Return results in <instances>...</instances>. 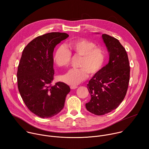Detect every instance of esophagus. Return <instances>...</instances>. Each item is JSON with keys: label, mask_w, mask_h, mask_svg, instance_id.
<instances>
[{"label": "esophagus", "mask_w": 149, "mask_h": 149, "mask_svg": "<svg viewBox=\"0 0 149 149\" xmlns=\"http://www.w3.org/2000/svg\"><path fill=\"white\" fill-rule=\"evenodd\" d=\"M70 88H71V89H72V90H74V89H76V88H78V87L77 86H71V87H70Z\"/></svg>", "instance_id": "34e87169"}]
</instances>
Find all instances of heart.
<instances>
[{"label": "heart", "mask_w": 149, "mask_h": 149, "mask_svg": "<svg viewBox=\"0 0 149 149\" xmlns=\"http://www.w3.org/2000/svg\"><path fill=\"white\" fill-rule=\"evenodd\" d=\"M70 51L63 46L57 48L54 61L60 67H67L71 62V53L81 58L79 63L80 68L71 69L60 77V79L70 86H75L86 80L89 75L98 74L104 67L106 55L105 50L96 46L94 42L86 39L79 38L71 40L68 44Z\"/></svg>", "instance_id": "obj_1"}]
</instances>
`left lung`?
Wrapping results in <instances>:
<instances>
[{
	"label": "left lung",
	"mask_w": 149,
	"mask_h": 149,
	"mask_svg": "<svg viewBox=\"0 0 149 149\" xmlns=\"http://www.w3.org/2000/svg\"><path fill=\"white\" fill-rule=\"evenodd\" d=\"M102 38L110 54L109 62L87 84L91 100L86 104L87 110L97 116L112 111L123 101L130 71L128 55L119 40L107 34Z\"/></svg>",
	"instance_id": "left-lung-1"
}]
</instances>
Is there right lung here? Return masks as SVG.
<instances>
[{"label":"right lung","instance_id":"obj_1","mask_svg":"<svg viewBox=\"0 0 149 149\" xmlns=\"http://www.w3.org/2000/svg\"><path fill=\"white\" fill-rule=\"evenodd\" d=\"M66 33L51 32L39 36L24 48L17 72L18 90L28 109L41 118H50L64 107L70 91L66 84L54 79L53 52Z\"/></svg>","mask_w":149,"mask_h":149}]
</instances>
